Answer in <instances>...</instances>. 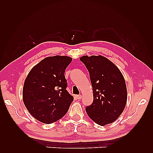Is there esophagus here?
<instances>
[{
    "instance_id": "1",
    "label": "esophagus",
    "mask_w": 153,
    "mask_h": 153,
    "mask_svg": "<svg viewBox=\"0 0 153 153\" xmlns=\"http://www.w3.org/2000/svg\"><path fill=\"white\" fill-rule=\"evenodd\" d=\"M76 99H81L82 98V96L81 95H77V96H76Z\"/></svg>"
}]
</instances>
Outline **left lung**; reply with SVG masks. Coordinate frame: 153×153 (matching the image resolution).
<instances>
[{
	"instance_id": "1",
	"label": "left lung",
	"mask_w": 153,
	"mask_h": 153,
	"mask_svg": "<svg viewBox=\"0 0 153 153\" xmlns=\"http://www.w3.org/2000/svg\"><path fill=\"white\" fill-rule=\"evenodd\" d=\"M79 60L88 70L93 87V102L85 110L89 118L104 126L122 114L127 102L126 84L121 71L106 57L83 56Z\"/></svg>"
}]
</instances>
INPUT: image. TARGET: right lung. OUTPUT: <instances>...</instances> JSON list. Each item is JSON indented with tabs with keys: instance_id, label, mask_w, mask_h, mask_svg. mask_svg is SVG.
<instances>
[{
	"instance_id": "add662e5",
	"label": "right lung",
	"mask_w": 153,
	"mask_h": 153,
	"mask_svg": "<svg viewBox=\"0 0 153 153\" xmlns=\"http://www.w3.org/2000/svg\"><path fill=\"white\" fill-rule=\"evenodd\" d=\"M72 58L48 56L29 72L23 87V101L32 116L51 123L66 114L74 97L66 90L64 72Z\"/></svg>"
}]
</instances>
